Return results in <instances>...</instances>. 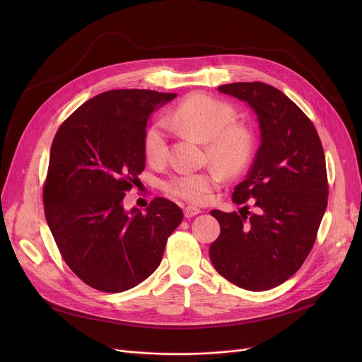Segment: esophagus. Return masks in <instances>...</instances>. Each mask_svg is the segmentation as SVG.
I'll use <instances>...</instances> for the list:
<instances>
[{
    "label": "esophagus",
    "instance_id": "1",
    "mask_svg": "<svg viewBox=\"0 0 362 362\" xmlns=\"http://www.w3.org/2000/svg\"><path fill=\"white\" fill-rule=\"evenodd\" d=\"M201 213V210L199 208H197V206H185V210H183V214H185V217H195V216H198Z\"/></svg>",
    "mask_w": 362,
    "mask_h": 362
}]
</instances>
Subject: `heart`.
Returning a JSON list of instances; mask_svg holds the SVG:
<instances>
[{
  "label": "heart",
  "instance_id": "b5f03b06",
  "mask_svg": "<svg viewBox=\"0 0 362 362\" xmlns=\"http://www.w3.org/2000/svg\"><path fill=\"white\" fill-rule=\"evenodd\" d=\"M235 107L204 92H194L173 110L171 126L205 144L206 156L227 173H238L248 164L254 152V133L239 122ZM145 156L152 163L167 157L168 138L163 123L149 126L144 135ZM221 173L210 168L204 171H182L164 182L165 192L201 204L218 186Z\"/></svg>",
  "mask_w": 362,
  "mask_h": 362
}]
</instances>
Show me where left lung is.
I'll list each match as a JSON object with an SVG mask.
<instances>
[{"label": "left lung", "instance_id": "left-lung-1", "mask_svg": "<svg viewBox=\"0 0 362 362\" xmlns=\"http://www.w3.org/2000/svg\"><path fill=\"white\" fill-rule=\"evenodd\" d=\"M257 112L261 144L248 177L233 192L256 213L213 210L220 236L210 246L214 269L246 291H269L292 277L311 252L327 208L326 157L313 122L281 90L262 82L221 85Z\"/></svg>", "mask_w": 362, "mask_h": 362}]
</instances>
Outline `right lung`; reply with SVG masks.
<instances>
[{
	"label": "right lung",
	"instance_id": "obj_1",
	"mask_svg": "<svg viewBox=\"0 0 362 362\" xmlns=\"http://www.w3.org/2000/svg\"><path fill=\"white\" fill-rule=\"evenodd\" d=\"M176 97L114 89L88 100L57 130L44 183V211L59 251L88 286L119 293L157 270L180 208L154 198L146 213L123 198L145 168L146 122Z\"/></svg>",
	"mask_w": 362,
	"mask_h": 362
}]
</instances>
